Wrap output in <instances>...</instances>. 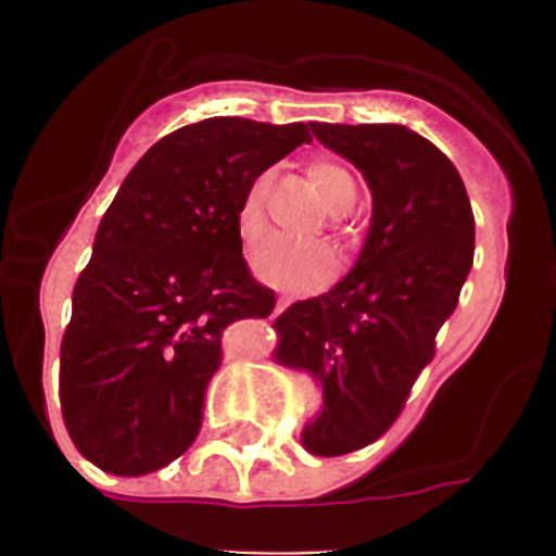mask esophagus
I'll return each instance as SVG.
<instances>
[{"instance_id": "1", "label": "esophagus", "mask_w": 556, "mask_h": 556, "mask_svg": "<svg viewBox=\"0 0 556 556\" xmlns=\"http://www.w3.org/2000/svg\"><path fill=\"white\" fill-rule=\"evenodd\" d=\"M288 304H290L288 299H277V306H274V314H279V312L288 309Z\"/></svg>"}]
</instances>
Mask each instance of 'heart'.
I'll list each match as a JSON object with an SVG mask.
<instances>
[{
    "label": "heart",
    "mask_w": 556,
    "mask_h": 556,
    "mask_svg": "<svg viewBox=\"0 0 556 556\" xmlns=\"http://www.w3.org/2000/svg\"><path fill=\"white\" fill-rule=\"evenodd\" d=\"M306 174H309L314 193H317L319 204H323V210L328 215L341 217L355 206V179H352V174L339 161L317 159L312 161ZM271 185L274 172H261L252 179L250 188L244 190L242 201H239L233 226H237L239 242L247 250L261 242L268 231L266 199L271 193ZM333 268V252L325 244L271 242L252 255V271H255V277L263 285H268V288L282 290V293H314V290L325 288L330 282Z\"/></svg>",
    "instance_id": "b5f03b06"
}]
</instances>
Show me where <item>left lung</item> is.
Here are the masks:
<instances>
[{
  "mask_svg": "<svg viewBox=\"0 0 556 556\" xmlns=\"http://www.w3.org/2000/svg\"><path fill=\"white\" fill-rule=\"evenodd\" d=\"M328 150L366 177L374 212L355 266L328 293L274 319L279 366L312 374L323 408L301 433L317 457L374 444L433 361L473 266V210L433 142L397 123H312Z\"/></svg>",
  "mask_w": 556,
  "mask_h": 556,
  "instance_id": "8db88e82",
  "label": "left lung"
}]
</instances>
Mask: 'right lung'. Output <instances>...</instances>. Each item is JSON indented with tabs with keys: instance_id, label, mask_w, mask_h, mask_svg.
<instances>
[{
	"instance_id": "right-lung-1",
	"label": "right lung",
	"mask_w": 556,
	"mask_h": 556,
	"mask_svg": "<svg viewBox=\"0 0 556 556\" xmlns=\"http://www.w3.org/2000/svg\"><path fill=\"white\" fill-rule=\"evenodd\" d=\"M309 139L304 123L210 117L155 142L123 179L61 341V414L97 468L153 473L195 441L223 330L274 309L242 257L239 201Z\"/></svg>"
}]
</instances>
